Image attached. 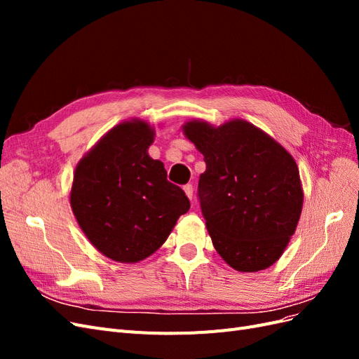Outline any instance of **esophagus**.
<instances>
[{"instance_id":"34e87169","label":"esophagus","mask_w":359,"mask_h":359,"mask_svg":"<svg viewBox=\"0 0 359 359\" xmlns=\"http://www.w3.org/2000/svg\"><path fill=\"white\" fill-rule=\"evenodd\" d=\"M184 191H186L187 198L191 201L193 199V186H191V184H187V186H184Z\"/></svg>"}]
</instances>
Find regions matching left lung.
Masks as SVG:
<instances>
[{
    "label": "left lung",
    "mask_w": 359,
    "mask_h": 359,
    "mask_svg": "<svg viewBox=\"0 0 359 359\" xmlns=\"http://www.w3.org/2000/svg\"><path fill=\"white\" fill-rule=\"evenodd\" d=\"M184 133L203 154L198 199L212 244L241 273L273 265L297 229L302 189L295 160L273 137L243 119Z\"/></svg>",
    "instance_id": "obj_1"
}]
</instances>
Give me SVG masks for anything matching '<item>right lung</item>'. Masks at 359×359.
Masks as SVG:
<instances>
[{
  "mask_svg": "<svg viewBox=\"0 0 359 359\" xmlns=\"http://www.w3.org/2000/svg\"><path fill=\"white\" fill-rule=\"evenodd\" d=\"M154 130L144 121L118 124L81 161L70 203L93 245L116 262H139L168 240L190 208L184 190L148 156Z\"/></svg>",
  "mask_w": 359,
  "mask_h": 359,
  "instance_id": "1",
  "label": "right lung"
}]
</instances>
